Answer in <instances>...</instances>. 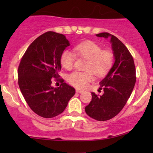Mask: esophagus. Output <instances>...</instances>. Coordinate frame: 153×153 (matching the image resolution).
Wrapping results in <instances>:
<instances>
[{
  "instance_id": "1",
  "label": "esophagus",
  "mask_w": 153,
  "mask_h": 153,
  "mask_svg": "<svg viewBox=\"0 0 153 153\" xmlns=\"http://www.w3.org/2000/svg\"><path fill=\"white\" fill-rule=\"evenodd\" d=\"M76 93H78V94H81V93H83L84 91L83 90H81V89H78V88H76Z\"/></svg>"
}]
</instances>
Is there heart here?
Listing matches in <instances>:
<instances>
[{
    "label": "heart",
    "mask_w": 153,
    "mask_h": 153,
    "mask_svg": "<svg viewBox=\"0 0 153 153\" xmlns=\"http://www.w3.org/2000/svg\"><path fill=\"white\" fill-rule=\"evenodd\" d=\"M74 52L78 57L88 59L85 72L75 71L68 76V81L73 86L83 88L93 80V74L103 77L109 72L114 62V55L110 50L103 48L93 41H85L76 45ZM74 53L69 50L62 51L60 55V63L63 68L71 70L76 59Z\"/></svg>",
    "instance_id": "b5f03b06"
}]
</instances>
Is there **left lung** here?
<instances>
[{
  "label": "left lung",
  "mask_w": 153,
  "mask_h": 153,
  "mask_svg": "<svg viewBox=\"0 0 153 153\" xmlns=\"http://www.w3.org/2000/svg\"><path fill=\"white\" fill-rule=\"evenodd\" d=\"M96 36L110 38L114 62L100 82L99 88L103 89V94L97 96L91 93L92 99L85 111L91 118L106 121L117 116L125 106L134 89L136 71L132 56L118 38L107 32L100 33Z\"/></svg>",
  "instance_id": "1"
}]
</instances>
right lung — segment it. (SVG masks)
<instances>
[{"instance_id": "add662e5", "label": "right lung", "mask_w": 153, "mask_h": 153, "mask_svg": "<svg viewBox=\"0 0 153 153\" xmlns=\"http://www.w3.org/2000/svg\"><path fill=\"white\" fill-rule=\"evenodd\" d=\"M70 42L64 34L47 31L29 45L18 69L20 90L31 109L44 118L62 114L75 94V88L61 80L59 87L52 86L58 78L60 55Z\"/></svg>"}]
</instances>
